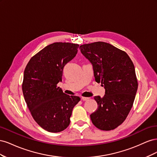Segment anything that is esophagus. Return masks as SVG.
Here are the masks:
<instances>
[{"mask_svg":"<svg viewBox=\"0 0 157 157\" xmlns=\"http://www.w3.org/2000/svg\"><path fill=\"white\" fill-rule=\"evenodd\" d=\"M81 99H82L83 101H87V100H88V99H89L90 98H87V97H82Z\"/></svg>","mask_w":157,"mask_h":157,"instance_id":"1","label":"esophagus"}]
</instances>
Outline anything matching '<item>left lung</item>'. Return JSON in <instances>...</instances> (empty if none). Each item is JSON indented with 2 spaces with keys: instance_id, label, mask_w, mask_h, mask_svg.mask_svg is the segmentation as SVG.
<instances>
[{
  "instance_id": "1",
  "label": "left lung",
  "mask_w": 157,
  "mask_h": 157,
  "mask_svg": "<svg viewBox=\"0 0 157 157\" xmlns=\"http://www.w3.org/2000/svg\"><path fill=\"white\" fill-rule=\"evenodd\" d=\"M79 48L92 63L96 81L105 89L103 97H94L98 109L90 115L91 121L99 130L115 129L125 121L135 99L138 83L134 63L124 51L107 42Z\"/></svg>"
}]
</instances>
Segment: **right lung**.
<instances>
[{"instance_id": "right-lung-1", "label": "right lung", "mask_w": 157, "mask_h": 157, "mask_svg": "<svg viewBox=\"0 0 157 157\" xmlns=\"http://www.w3.org/2000/svg\"><path fill=\"white\" fill-rule=\"evenodd\" d=\"M78 47L54 42L33 56L25 67L22 83L25 101L33 119L48 132L66 129L73 109L80 100L64 94L57 85L62 79L64 66L75 58Z\"/></svg>"}]
</instances>
